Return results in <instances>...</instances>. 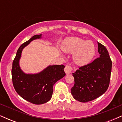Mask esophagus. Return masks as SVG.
<instances>
[{
    "label": "esophagus",
    "instance_id": "esophagus-1",
    "mask_svg": "<svg viewBox=\"0 0 122 122\" xmlns=\"http://www.w3.org/2000/svg\"><path fill=\"white\" fill-rule=\"evenodd\" d=\"M64 71H65L66 74L68 75V74L71 73L72 72V68L70 65H66L65 69H64Z\"/></svg>",
    "mask_w": 122,
    "mask_h": 122
}]
</instances>
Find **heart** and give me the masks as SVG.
Wrapping results in <instances>:
<instances>
[{
    "instance_id": "1",
    "label": "heart",
    "mask_w": 122,
    "mask_h": 122,
    "mask_svg": "<svg viewBox=\"0 0 122 122\" xmlns=\"http://www.w3.org/2000/svg\"><path fill=\"white\" fill-rule=\"evenodd\" d=\"M62 50L65 53H73V60L76 64L83 65L91 61L95 54V47L91 41L79 37L67 38L62 45Z\"/></svg>"
}]
</instances>
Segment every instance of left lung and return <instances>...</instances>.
Segmentation results:
<instances>
[{"mask_svg": "<svg viewBox=\"0 0 122 122\" xmlns=\"http://www.w3.org/2000/svg\"><path fill=\"white\" fill-rule=\"evenodd\" d=\"M100 57L80 67L73 73L75 84L71 89L74 99L86 103L99 97L107 90L110 81L112 61L108 50L97 42Z\"/></svg>", "mask_w": 122, "mask_h": 122, "instance_id": "obj_1", "label": "left lung"}]
</instances>
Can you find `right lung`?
<instances>
[{
	"label": "right lung",
	"instance_id": "1",
	"mask_svg": "<svg viewBox=\"0 0 122 122\" xmlns=\"http://www.w3.org/2000/svg\"><path fill=\"white\" fill-rule=\"evenodd\" d=\"M42 34L35 35L21 45L16 52L11 71L14 87L18 94L25 100L35 104L49 102L53 94V85L65 76L63 65H49L37 74H26L19 66V60L23 49L32 41L40 39Z\"/></svg>",
	"mask_w": 122,
	"mask_h": 122
}]
</instances>
